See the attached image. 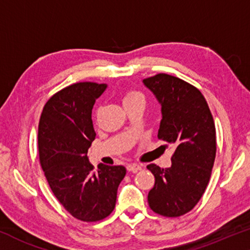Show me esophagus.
<instances>
[{
  "label": "esophagus",
  "mask_w": 250,
  "mask_h": 250,
  "mask_svg": "<svg viewBox=\"0 0 250 250\" xmlns=\"http://www.w3.org/2000/svg\"><path fill=\"white\" fill-rule=\"evenodd\" d=\"M126 170H128L129 172H133V173H135V172H138V171H140L142 170V167H140L139 164H128L126 165Z\"/></svg>",
  "instance_id": "34e87169"
}]
</instances>
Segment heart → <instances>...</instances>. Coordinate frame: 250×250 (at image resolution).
Returning <instances> with one entry per match:
<instances>
[{
    "instance_id": "obj_1",
    "label": "heart",
    "mask_w": 250,
    "mask_h": 250,
    "mask_svg": "<svg viewBox=\"0 0 250 250\" xmlns=\"http://www.w3.org/2000/svg\"><path fill=\"white\" fill-rule=\"evenodd\" d=\"M122 102H124V105L132 104V103H145V97L142 93L136 90H130L126 91L125 94L124 98H122Z\"/></svg>"
}]
</instances>
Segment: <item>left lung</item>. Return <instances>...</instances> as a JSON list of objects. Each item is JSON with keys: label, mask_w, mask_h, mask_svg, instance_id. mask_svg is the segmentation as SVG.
<instances>
[{"label": "left lung", "mask_w": 250, "mask_h": 250, "mask_svg": "<svg viewBox=\"0 0 250 250\" xmlns=\"http://www.w3.org/2000/svg\"><path fill=\"white\" fill-rule=\"evenodd\" d=\"M143 83L161 104L157 137L174 147L170 167L147 165L155 177L149 207L160 215L181 216L194 208L208 185L216 154L215 125L205 97L185 80L159 73Z\"/></svg>", "instance_id": "1"}]
</instances>
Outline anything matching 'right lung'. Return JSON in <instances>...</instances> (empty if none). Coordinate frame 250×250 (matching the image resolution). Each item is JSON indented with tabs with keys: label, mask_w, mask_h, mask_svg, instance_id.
<instances>
[{
	"label": "right lung",
	"mask_w": 250,
	"mask_h": 250,
	"mask_svg": "<svg viewBox=\"0 0 250 250\" xmlns=\"http://www.w3.org/2000/svg\"><path fill=\"white\" fill-rule=\"evenodd\" d=\"M106 83H77L54 94L38 125L40 161L48 185L62 206L83 222H96L115 207L122 165L100 164L94 172L87 156L96 132L91 120L95 102Z\"/></svg>",
	"instance_id": "1"
}]
</instances>
